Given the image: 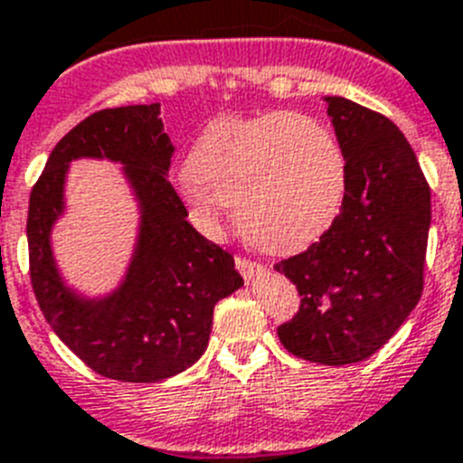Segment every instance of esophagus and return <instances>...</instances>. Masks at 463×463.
Wrapping results in <instances>:
<instances>
[{
    "label": "esophagus",
    "instance_id": "esophagus-1",
    "mask_svg": "<svg viewBox=\"0 0 463 463\" xmlns=\"http://www.w3.org/2000/svg\"><path fill=\"white\" fill-rule=\"evenodd\" d=\"M236 269H239L241 276H243L245 280H255L257 276H261V273H264V267H261V264L245 260V257H236Z\"/></svg>",
    "mask_w": 463,
    "mask_h": 463
}]
</instances>
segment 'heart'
<instances>
[{"label":"heart","mask_w":463,"mask_h":463,"mask_svg":"<svg viewBox=\"0 0 463 463\" xmlns=\"http://www.w3.org/2000/svg\"><path fill=\"white\" fill-rule=\"evenodd\" d=\"M345 185V155L329 127L276 110L213 120L192 148L181 194L206 232H215L224 208L234 206L248 243L294 252L334 224Z\"/></svg>","instance_id":"heart-1"}]
</instances>
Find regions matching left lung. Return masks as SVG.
<instances>
[{"label":"left lung","instance_id":"left-lung-1","mask_svg":"<svg viewBox=\"0 0 463 463\" xmlns=\"http://www.w3.org/2000/svg\"><path fill=\"white\" fill-rule=\"evenodd\" d=\"M347 162L338 218L308 250L276 264L301 306L278 326L285 350L326 366L369 359L422 297L431 190L390 118L325 97Z\"/></svg>","mask_w":463,"mask_h":463}]
</instances>
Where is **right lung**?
<instances>
[{
    "mask_svg": "<svg viewBox=\"0 0 463 463\" xmlns=\"http://www.w3.org/2000/svg\"><path fill=\"white\" fill-rule=\"evenodd\" d=\"M174 150L159 104L97 110L52 148L30 194V276L41 313L76 357L120 383H159L190 369L208 347L215 304L243 285L234 257L185 220L166 178ZM83 156L120 164L139 206L121 285L92 299L63 282L50 241L66 205L68 165Z\"/></svg>",
    "mask_w": 463,
    "mask_h": 463,
    "instance_id": "right-lung-1",
    "label": "right lung"
}]
</instances>
